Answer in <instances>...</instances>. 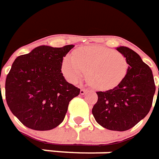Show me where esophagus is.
<instances>
[{"instance_id":"34e87169","label":"esophagus","mask_w":159,"mask_h":159,"mask_svg":"<svg viewBox=\"0 0 159 159\" xmlns=\"http://www.w3.org/2000/svg\"><path fill=\"white\" fill-rule=\"evenodd\" d=\"M87 92V90H86V89H85V88H82L81 90H80V94H81V95H84V94H85V92Z\"/></svg>"}]
</instances>
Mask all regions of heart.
Here are the masks:
<instances>
[{"mask_svg": "<svg viewBox=\"0 0 159 159\" xmlns=\"http://www.w3.org/2000/svg\"><path fill=\"white\" fill-rule=\"evenodd\" d=\"M61 69L67 80L77 83L86 73V80L98 90L116 87L127 75L128 62L124 55L106 47L85 46L63 59Z\"/></svg>", "mask_w": 159, "mask_h": 159, "instance_id": "1", "label": "heart"}]
</instances>
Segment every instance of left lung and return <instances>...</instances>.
Returning <instances> with one entry per match:
<instances>
[{
    "instance_id": "obj_1",
    "label": "left lung",
    "mask_w": 159,
    "mask_h": 159,
    "mask_svg": "<svg viewBox=\"0 0 159 159\" xmlns=\"http://www.w3.org/2000/svg\"><path fill=\"white\" fill-rule=\"evenodd\" d=\"M116 49L128 60V73L116 87L97 92L98 98L92 108V115L103 128L126 131L149 113L156 86L152 69L137 53L124 46Z\"/></svg>"
}]
</instances>
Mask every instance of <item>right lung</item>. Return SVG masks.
Instances as JSON below:
<instances>
[{"label":"right lung","mask_w":159,"mask_h":159,"mask_svg":"<svg viewBox=\"0 0 159 159\" xmlns=\"http://www.w3.org/2000/svg\"><path fill=\"white\" fill-rule=\"evenodd\" d=\"M74 47L38 46L13 61L6 79V100L25 127L45 131L64 120L69 102L80 92L61 73L63 57Z\"/></svg>","instance_id":"right-lung-1"}]
</instances>
